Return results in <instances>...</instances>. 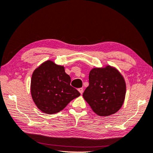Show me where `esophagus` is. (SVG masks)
Here are the masks:
<instances>
[{
    "label": "esophagus",
    "instance_id": "esophagus-1",
    "mask_svg": "<svg viewBox=\"0 0 153 153\" xmlns=\"http://www.w3.org/2000/svg\"><path fill=\"white\" fill-rule=\"evenodd\" d=\"M78 91H79V93H80L81 94H82L83 92V89L82 88H80L78 89Z\"/></svg>",
    "mask_w": 153,
    "mask_h": 153
}]
</instances>
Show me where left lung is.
Listing matches in <instances>:
<instances>
[{
    "mask_svg": "<svg viewBox=\"0 0 153 153\" xmlns=\"http://www.w3.org/2000/svg\"><path fill=\"white\" fill-rule=\"evenodd\" d=\"M126 84L115 68H94L89 75V86L83 97L94 111L100 116H109L120 109L123 104Z\"/></svg>",
    "mask_w": 153,
    "mask_h": 153,
    "instance_id": "1",
    "label": "left lung"
}]
</instances>
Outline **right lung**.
Masks as SVG:
<instances>
[{
	"label": "right lung",
	"instance_id": "obj_1",
	"mask_svg": "<svg viewBox=\"0 0 153 153\" xmlns=\"http://www.w3.org/2000/svg\"><path fill=\"white\" fill-rule=\"evenodd\" d=\"M71 78L64 68L46 61L36 69L32 76L31 94L36 105L47 114L64 109L80 93L70 85Z\"/></svg>",
	"mask_w": 153,
	"mask_h": 153
}]
</instances>
